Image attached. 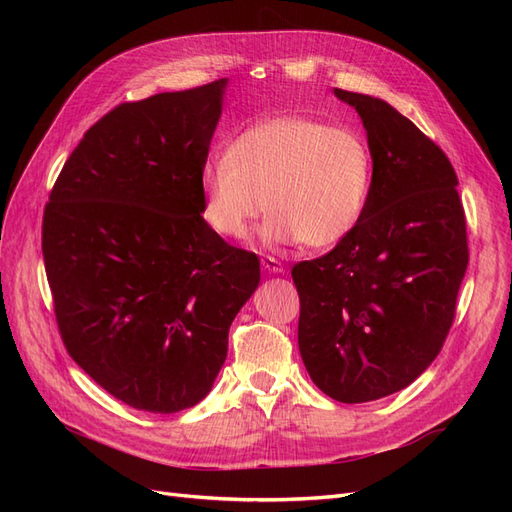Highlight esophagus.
<instances>
[{
    "mask_svg": "<svg viewBox=\"0 0 512 512\" xmlns=\"http://www.w3.org/2000/svg\"><path fill=\"white\" fill-rule=\"evenodd\" d=\"M262 267H265L269 273H284V265L273 256H265L262 258Z\"/></svg>",
    "mask_w": 512,
    "mask_h": 512,
    "instance_id": "1",
    "label": "esophagus"
}]
</instances>
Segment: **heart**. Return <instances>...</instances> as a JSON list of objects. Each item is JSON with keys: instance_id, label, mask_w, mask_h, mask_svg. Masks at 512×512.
<instances>
[{"instance_id": "b5f03b06", "label": "heart", "mask_w": 512, "mask_h": 512, "mask_svg": "<svg viewBox=\"0 0 512 512\" xmlns=\"http://www.w3.org/2000/svg\"><path fill=\"white\" fill-rule=\"evenodd\" d=\"M374 160L361 132L303 115L260 121L203 166L205 218L224 237L250 235L269 209L273 243L329 247L361 222Z\"/></svg>"}]
</instances>
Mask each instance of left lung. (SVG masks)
Listing matches in <instances>:
<instances>
[{
	"label": "left lung",
	"mask_w": 512,
	"mask_h": 512,
	"mask_svg": "<svg viewBox=\"0 0 512 512\" xmlns=\"http://www.w3.org/2000/svg\"><path fill=\"white\" fill-rule=\"evenodd\" d=\"M363 119L374 177L361 222L292 267L309 378L342 404L406 389L451 331L468 269L466 213L446 153L380 98L335 89Z\"/></svg>",
	"instance_id": "1"
}]
</instances>
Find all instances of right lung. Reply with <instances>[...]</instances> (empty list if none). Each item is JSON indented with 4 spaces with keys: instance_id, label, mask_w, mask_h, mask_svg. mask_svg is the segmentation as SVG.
Wrapping results in <instances>:
<instances>
[{
    "instance_id": "obj_1",
    "label": "right lung",
    "mask_w": 512,
    "mask_h": 512,
    "mask_svg": "<svg viewBox=\"0 0 512 512\" xmlns=\"http://www.w3.org/2000/svg\"><path fill=\"white\" fill-rule=\"evenodd\" d=\"M226 79L123 102L91 126L53 185L42 256L68 354L136 410L196 406L260 282L256 254L200 213Z\"/></svg>"
}]
</instances>
